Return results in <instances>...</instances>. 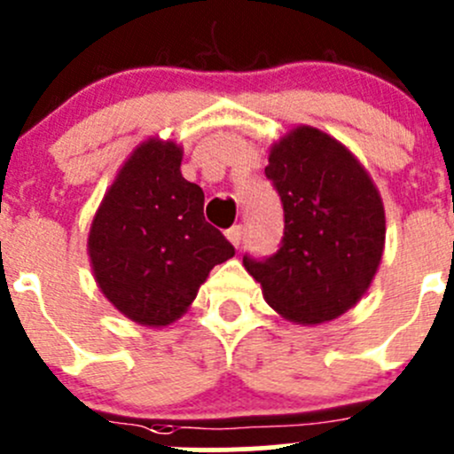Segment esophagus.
<instances>
[{
  "label": "esophagus",
  "instance_id": "34e87169",
  "mask_svg": "<svg viewBox=\"0 0 454 454\" xmlns=\"http://www.w3.org/2000/svg\"><path fill=\"white\" fill-rule=\"evenodd\" d=\"M226 237H228V241H231V244L235 246V248H239L241 241H244V226H232V228H228Z\"/></svg>",
  "mask_w": 454,
  "mask_h": 454
}]
</instances>
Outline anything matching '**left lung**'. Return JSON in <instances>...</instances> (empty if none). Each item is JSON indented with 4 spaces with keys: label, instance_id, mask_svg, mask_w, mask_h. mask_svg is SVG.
<instances>
[{
    "label": "left lung",
    "instance_id": "1",
    "mask_svg": "<svg viewBox=\"0 0 454 454\" xmlns=\"http://www.w3.org/2000/svg\"><path fill=\"white\" fill-rule=\"evenodd\" d=\"M265 177L286 226L277 253L244 254L246 270L286 318H338L363 299L382 259L384 206L369 173L332 136L299 127L272 146Z\"/></svg>",
    "mask_w": 454,
    "mask_h": 454
}]
</instances>
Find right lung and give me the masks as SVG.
I'll return each instance as SVG.
<instances>
[{"label":"right lung","mask_w":454,"mask_h":454,"mask_svg":"<svg viewBox=\"0 0 454 454\" xmlns=\"http://www.w3.org/2000/svg\"><path fill=\"white\" fill-rule=\"evenodd\" d=\"M182 149L146 140L91 222L90 259L114 308L149 327L186 312L210 270L235 254L204 219V191L180 173Z\"/></svg>","instance_id":"obj_1"}]
</instances>
